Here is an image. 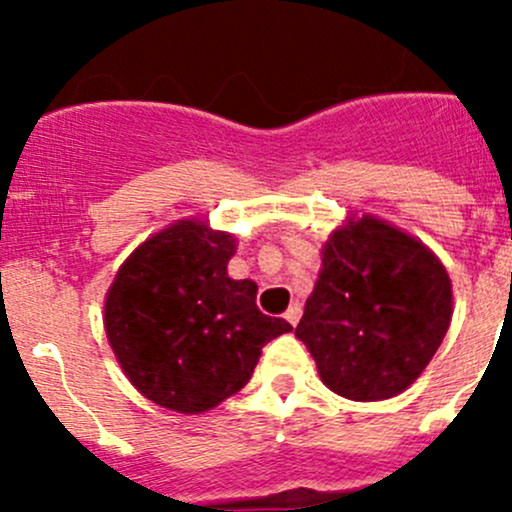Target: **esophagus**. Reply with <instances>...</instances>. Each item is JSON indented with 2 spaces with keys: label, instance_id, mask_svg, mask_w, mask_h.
<instances>
[{
  "label": "esophagus",
  "instance_id": "esophagus-1",
  "mask_svg": "<svg viewBox=\"0 0 512 512\" xmlns=\"http://www.w3.org/2000/svg\"><path fill=\"white\" fill-rule=\"evenodd\" d=\"M299 317H302V307H299V304H297V302H294V304H292V307H289V309H287V312H285V319H287V322H289V324H292V327H297Z\"/></svg>",
  "mask_w": 512,
  "mask_h": 512
}]
</instances>
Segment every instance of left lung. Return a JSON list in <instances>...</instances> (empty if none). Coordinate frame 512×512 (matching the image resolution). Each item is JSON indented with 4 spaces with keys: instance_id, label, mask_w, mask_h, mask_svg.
<instances>
[{
    "instance_id": "1",
    "label": "left lung",
    "mask_w": 512,
    "mask_h": 512,
    "mask_svg": "<svg viewBox=\"0 0 512 512\" xmlns=\"http://www.w3.org/2000/svg\"><path fill=\"white\" fill-rule=\"evenodd\" d=\"M453 314L451 277L423 242L364 215L329 235L299 342L334 394L381 401L421 376Z\"/></svg>"
}]
</instances>
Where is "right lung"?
I'll use <instances>...</instances> for the list:
<instances>
[{
  "instance_id": "obj_1",
  "label": "right lung",
  "mask_w": 512,
  "mask_h": 512,
  "mask_svg": "<svg viewBox=\"0 0 512 512\" xmlns=\"http://www.w3.org/2000/svg\"><path fill=\"white\" fill-rule=\"evenodd\" d=\"M235 237L178 220L131 252L106 294V337L146 399L203 414L250 381L289 322L257 309V285L227 277Z\"/></svg>"
}]
</instances>
